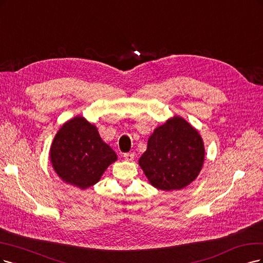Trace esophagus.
<instances>
[{"instance_id": "obj_1", "label": "esophagus", "mask_w": 263, "mask_h": 263, "mask_svg": "<svg viewBox=\"0 0 263 263\" xmlns=\"http://www.w3.org/2000/svg\"><path fill=\"white\" fill-rule=\"evenodd\" d=\"M123 157H124L125 160H128V162H131V160L134 159V154L133 153H125L123 155Z\"/></svg>"}]
</instances>
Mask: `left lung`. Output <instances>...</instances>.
Returning a JSON list of instances; mask_svg holds the SVG:
<instances>
[{
	"mask_svg": "<svg viewBox=\"0 0 263 263\" xmlns=\"http://www.w3.org/2000/svg\"><path fill=\"white\" fill-rule=\"evenodd\" d=\"M204 143L198 130L174 116L157 126L147 141L139 165L153 187L180 190L199 176L204 163Z\"/></svg>",
	"mask_w": 263,
	"mask_h": 263,
	"instance_id": "obj_1",
	"label": "left lung"
}]
</instances>
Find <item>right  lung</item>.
I'll return each instance as SVG.
<instances>
[{"label": "right lung", "mask_w": 263, "mask_h": 263, "mask_svg": "<svg viewBox=\"0 0 263 263\" xmlns=\"http://www.w3.org/2000/svg\"><path fill=\"white\" fill-rule=\"evenodd\" d=\"M49 154L61 180L82 190L97 183L118 158L101 140L96 125L82 116L72 118L59 129Z\"/></svg>", "instance_id": "add662e5"}]
</instances>
